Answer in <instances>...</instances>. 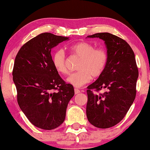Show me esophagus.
<instances>
[{
	"label": "esophagus",
	"instance_id": "34e87169",
	"mask_svg": "<svg viewBox=\"0 0 150 150\" xmlns=\"http://www.w3.org/2000/svg\"><path fill=\"white\" fill-rule=\"evenodd\" d=\"M80 91L78 89H76V88L75 89V94H79V93H80Z\"/></svg>",
	"mask_w": 150,
	"mask_h": 150
}]
</instances>
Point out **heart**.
<instances>
[{"label": "heart", "instance_id": "b5f03b06", "mask_svg": "<svg viewBox=\"0 0 150 150\" xmlns=\"http://www.w3.org/2000/svg\"><path fill=\"white\" fill-rule=\"evenodd\" d=\"M70 51L81 58L78 65L79 71L71 73L67 78V82L75 87H81L88 83L93 77H97L103 73L108 62V53L102 48L95 49L89 42H81L70 46ZM66 58L65 51L58 49L53 53L52 62L58 73L66 74Z\"/></svg>", "mask_w": 150, "mask_h": 150}]
</instances>
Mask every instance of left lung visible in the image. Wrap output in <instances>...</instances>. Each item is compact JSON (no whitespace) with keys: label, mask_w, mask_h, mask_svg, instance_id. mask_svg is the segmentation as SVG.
I'll return each mask as SVG.
<instances>
[{"label":"left lung","mask_w":150,"mask_h":150,"mask_svg":"<svg viewBox=\"0 0 150 150\" xmlns=\"http://www.w3.org/2000/svg\"><path fill=\"white\" fill-rule=\"evenodd\" d=\"M87 37L102 39L108 53L104 70L87 87V119L97 128H111L124 118L135 100L138 78L135 54L128 43L112 34L103 32ZM101 88L107 89L104 94L92 92Z\"/></svg>","instance_id":"8db88e82"}]
</instances>
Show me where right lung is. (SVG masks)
Listing matches in <instances>:
<instances>
[{
  "label": "right lung",
  "mask_w": 150,
  "mask_h": 150,
  "mask_svg": "<svg viewBox=\"0 0 150 150\" xmlns=\"http://www.w3.org/2000/svg\"><path fill=\"white\" fill-rule=\"evenodd\" d=\"M68 40L42 33L24 44L15 57L13 77L18 103L31 123L44 130H53L63 123L75 94L73 86L65 84L58 75L51 54L53 48Z\"/></svg>",
  "instance_id": "right-lung-1"
}]
</instances>
